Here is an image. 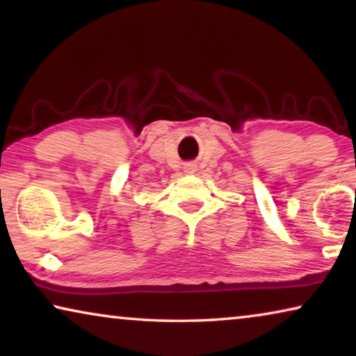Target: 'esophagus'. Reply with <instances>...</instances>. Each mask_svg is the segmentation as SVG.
Listing matches in <instances>:
<instances>
[{"instance_id":"34e87169","label":"esophagus","mask_w":356,"mask_h":356,"mask_svg":"<svg viewBox=\"0 0 356 356\" xmlns=\"http://www.w3.org/2000/svg\"><path fill=\"white\" fill-rule=\"evenodd\" d=\"M184 170H185V172H186V174H193V172L196 171V165H193V163H186Z\"/></svg>"}]
</instances>
